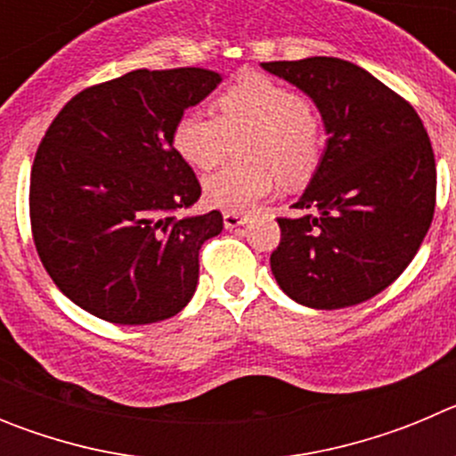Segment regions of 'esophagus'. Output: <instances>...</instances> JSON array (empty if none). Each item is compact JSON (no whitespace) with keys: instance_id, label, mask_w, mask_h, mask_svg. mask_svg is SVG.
<instances>
[{"instance_id":"obj_1","label":"esophagus","mask_w":456,"mask_h":456,"mask_svg":"<svg viewBox=\"0 0 456 456\" xmlns=\"http://www.w3.org/2000/svg\"><path fill=\"white\" fill-rule=\"evenodd\" d=\"M247 216L244 215H237V212H224V225L228 228V231H232V228H240V225L247 224Z\"/></svg>"}]
</instances>
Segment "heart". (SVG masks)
<instances>
[{
    "instance_id": "heart-1",
    "label": "heart",
    "mask_w": 456,
    "mask_h": 456,
    "mask_svg": "<svg viewBox=\"0 0 456 456\" xmlns=\"http://www.w3.org/2000/svg\"><path fill=\"white\" fill-rule=\"evenodd\" d=\"M215 116L187 111L173 127V148L196 168H212L248 134L241 155L248 164L224 167L203 183L205 200L225 212H247L276 187L313 175L324 148V125L297 88L244 72L215 98Z\"/></svg>"
}]
</instances>
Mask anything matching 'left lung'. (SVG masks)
Returning <instances> with one entry per match:
<instances>
[{"label": "left lung", "instance_id": "1", "mask_svg": "<svg viewBox=\"0 0 456 456\" xmlns=\"http://www.w3.org/2000/svg\"><path fill=\"white\" fill-rule=\"evenodd\" d=\"M320 109L326 151L294 209L278 216L272 272L289 299L317 310L363 304L420 248L436 205L432 141L416 109L356 63L336 56L269 61Z\"/></svg>", "mask_w": 456, "mask_h": 456}]
</instances>
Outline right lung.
Listing matches in <instances>:
<instances>
[{
  "instance_id": "obj_1",
  "label": "right lung",
  "mask_w": 456,
  "mask_h": 456,
  "mask_svg": "<svg viewBox=\"0 0 456 456\" xmlns=\"http://www.w3.org/2000/svg\"><path fill=\"white\" fill-rule=\"evenodd\" d=\"M219 82L205 68L132 70L84 88L47 127L31 167V235L56 288L91 315L152 324L196 292L199 251L224 216L175 215L200 184L171 136Z\"/></svg>"
}]
</instances>
